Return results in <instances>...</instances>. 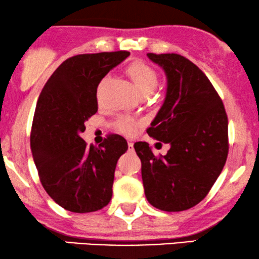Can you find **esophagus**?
I'll list each match as a JSON object with an SVG mask.
<instances>
[{"label":"esophagus","instance_id":"34e87169","mask_svg":"<svg viewBox=\"0 0 259 259\" xmlns=\"http://www.w3.org/2000/svg\"><path fill=\"white\" fill-rule=\"evenodd\" d=\"M133 141H128V150L130 151H133Z\"/></svg>","mask_w":259,"mask_h":259}]
</instances>
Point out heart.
<instances>
[{"mask_svg":"<svg viewBox=\"0 0 259 259\" xmlns=\"http://www.w3.org/2000/svg\"><path fill=\"white\" fill-rule=\"evenodd\" d=\"M127 75L131 77L140 97H148L158 84V73L151 66L144 62H133L127 67ZM101 86V84H100ZM116 127L123 134H132L134 120L122 116L116 122Z\"/></svg>","mask_w":259,"mask_h":259,"instance_id":"heart-1","label":"heart"}]
</instances>
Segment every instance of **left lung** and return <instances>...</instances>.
Returning <instances> with one entry per match:
<instances>
[{"label":"left lung","mask_w":259,"mask_h":259,"mask_svg":"<svg viewBox=\"0 0 259 259\" xmlns=\"http://www.w3.org/2000/svg\"><path fill=\"white\" fill-rule=\"evenodd\" d=\"M147 56L167 79L164 104L147 133L171 147L155 157L147 143L134 144L145 196L161 211H184L206 197L224 167L228 116L214 87L193 62L173 53Z\"/></svg>","instance_id":"8db88e82"}]
</instances>
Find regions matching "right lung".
<instances>
[{"instance_id":"add662e5","label":"right lung","mask_w":259,"mask_h":259,"mask_svg":"<svg viewBox=\"0 0 259 259\" xmlns=\"http://www.w3.org/2000/svg\"><path fill=\"white\" fill-rule=\"evenodd\" d=\"M130 52L80 54L67 59L46 82L38 97L30 148L41 184L60 206L75 213L94 212L112 199L118 159L127 141L108 136L100 146L80 137L84 122L98 112L97 88Z\"/></svg>"}]
</instances>
